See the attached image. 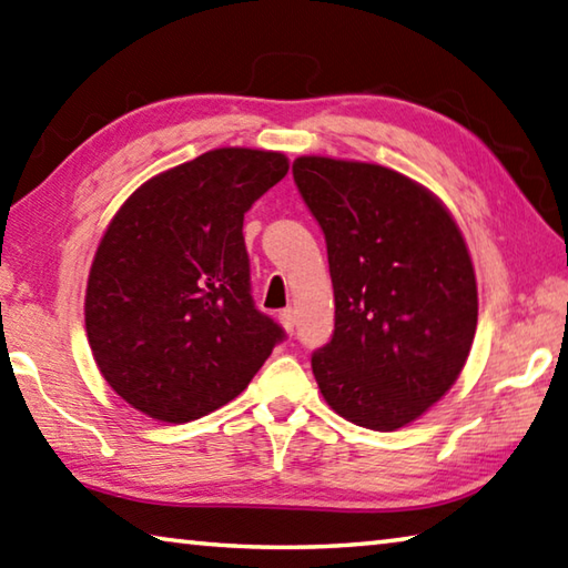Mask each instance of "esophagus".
Here are the masks:
<instances>
[{"instance_id": "esophagus-1", "label": "esophagus", "mask_w": 568, "mask_h": 568, "mask_svg": "<svg viewBox=\"0 0 568 568\" xmlns=\"http://www.w3.org/2000/svg\"><path fill=\"white\" fill-rule=\"evenodd\" d=\"M280 324L284 326L286 334H294L296 318H294V312H292V308H282V312H280Z\"/></svg>"}]
</instances>
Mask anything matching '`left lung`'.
I'll return each instance as SVG.
<instances>
[{"mask_svg":"<svg viewBox=\"0 0 568 568\" xmlns=\"http://www.w3.org/2000/svg\"><path fill=\"white\" fill-rule=\"evenodd\" d=\"M294 183L321 224L336 324L312 356L324 400L390 433L453 388L473 348L477 280L450 210L376 163L302 155Z\"/></svg>","mask_w":568,"mask_h":568,"instance_id":"obj_1","label":"left lung"}]
</instances>
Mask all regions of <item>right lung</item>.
Wrapping results in <instances>:
<instances>
[{"instance_id":"add662e5","label":"right lung","mask_w":568,"mask_h":568,"mask_svg":"<svg viewBox=\"0 0 568 568\" xmlns=\"http://www.w3.org/2000/svg\"><path fill=\"white\" fill-rule=\"evenodd\" d=\"M286 170L284 153L217 148L151 178L113 215L83 316L95 366L131 408L197 420L237 398L284 338L254 308L242 224Z\"/></svg>"}]
</instances>
